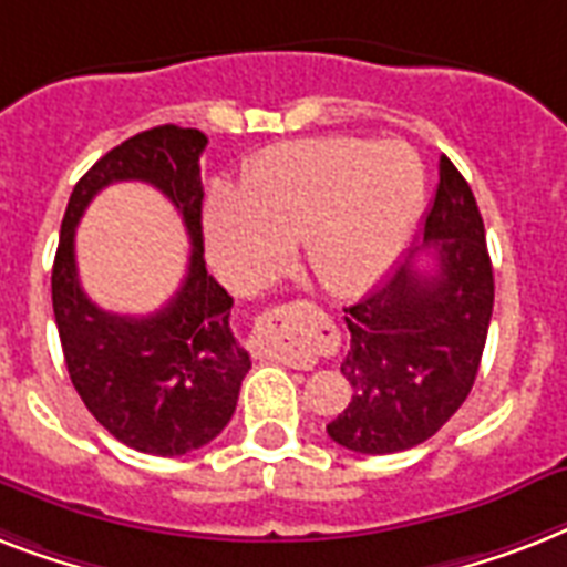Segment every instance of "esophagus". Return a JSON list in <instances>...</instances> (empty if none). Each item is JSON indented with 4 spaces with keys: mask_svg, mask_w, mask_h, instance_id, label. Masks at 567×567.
Listing matches in <instances>:
<instances>
[{
    "mask_svg": "<svg viewBox=\"0 0 567 567\" xmlns=\"http://www.w3.org/2000/svg\"><path fill=\"white\" fill-rule=\"evenodd\" d=\"M307 312H312L310 305H284L262 312L260 328H257L262 351L292 369H310L316 360L307 348L305 330L298 324V319H305Z\"/></svg>",
    "mask_w": 567,
    "mask_h": 567,
    "instance_id": "esophagus-1",
    "label": "esophagus"
}]
</instances>
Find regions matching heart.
<instances>
[{"label":"heart","mask_w":567,"mask_h":567,"mask_svg":"<svg viewBox=\"0 0 567 567\" xmlns=\"http://www.w3.org/2000/svg\"><path fill=\"white\" fill-rule=\"evenodd\" d=\"M421 198V161L401 140L284 143L248 166L239 193L219 189L207 202V257L228 284L257 287L301 243L321 287L351 296L404 251Z\"/></svg>","instance_id":"1"}]
</instances>
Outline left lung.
I'll return each instance as SVG.
<instances>
[{"label":"left lung","mask_w":567,"mask_h":567,"mask_svg":"<svg viewBox=\"0 0 567 567\" xmlns=\"http://www.w3.org/2000/svg\"><path fill=\"white\" fill-rule=\"evenodd\" d=\"M437 266L421 272L415 256ZM495 305L486 228L468 181L445 155L421 243L360 305L346 307L351 401L328 436L357 454H398L427 442L477 378Z\"/></svg>","instance_id":"left-lung-1"}]
</instances>
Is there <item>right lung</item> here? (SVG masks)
<instances>
[{
	"instance_id": "obj_1",
	"label": "right lung",
	"mask_w": 567,
	"mask_h": 567,
	"mask_svg": "<svg viewBox=\"0 0 567 567\" xmlns=\"http://www.w3.org/2000/svg\"><path fill=\"white\" fill-rule=\"evenodd\" d=\"M207 137L157 125L99 157L75 184L52 266V307L63 360L93 419L122 445L181 456L219 436L251 369L230 333L234 298L207 275L202 239V169ZM116 179H146L179 207L190 234L188 278L152 317H120L89 301L74 269V225L96 192Z\"/></svg>"
}]
</instances>
